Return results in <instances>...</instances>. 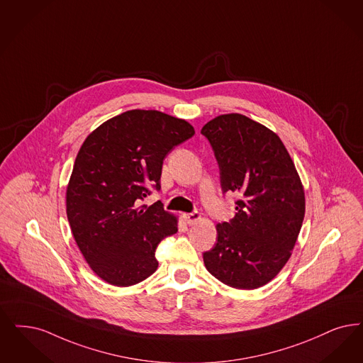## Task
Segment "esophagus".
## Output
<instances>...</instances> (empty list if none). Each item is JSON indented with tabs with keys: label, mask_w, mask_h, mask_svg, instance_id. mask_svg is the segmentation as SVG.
I'll return each instance as SVG.
<instances>
[{
	"label": "esophagus",
	"mask_w": 363,
	"mask_h": 363,
	"mask_svg": "<svg viewBox=\"0 0 363 363\" xmlns=\"http://www.w3.org/2000/svg\"><path fill=\"white\" fill-rule=\"evenodd\" d=\"M184 218L188 224H194L196 221H199L201 218V215L199 212H190V213H184Z\"/></svg>",
	"instance_id": "1"
}]
</instances>
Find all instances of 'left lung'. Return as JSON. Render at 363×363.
Returning <instances> with one entry per match:
<instances>
[{
  "instance_id": "1",
  "label": "left lung",
  "mask_w": 363,
  "mask_h": 363,
  "mask_svg": "<svg viewBox=\"0 0 363 363\" xmlns=\"http://www.w3.org/2000/svg\"><path fill=\"white\" fill-rule=\"evenodd\" d=\"M201 133L218 160L223 193L239 196L233 218L216 225L205 267L235 289L261 288L285 266L301 230V179L281 139L248 117H215Z\"/></svg>"
}]
</instances>
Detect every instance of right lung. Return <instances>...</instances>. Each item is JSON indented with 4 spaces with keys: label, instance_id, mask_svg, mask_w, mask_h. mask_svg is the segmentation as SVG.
<instances>
[{
    "label": "right lung",
    "instance_id": "1",
    "mask_svg": "<svg viewBox=\"0 0 363 363\" xmlns=\"http://www.w3.org/2000/svg\"><path fill=\"white\" fill-rule=\"evenodd\" d=\"M194 135L182 118L133 109L109 118L81 145L66 191L74 239L91 270L115 286L151 276L162 239L178 231L162 203L142 201L160 189L162 164Z\"/></svg>",
    "mask_w": 363,
    "mask_h": 363
}]
</instances>
